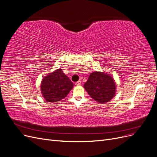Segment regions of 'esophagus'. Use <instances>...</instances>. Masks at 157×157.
I'll return each instance as SVG.
<instances>
[{"label": "esophagus", "mask_w": 157, "mask_h": 157, "mask_svg": "<svg viewBox=\"0 0 157 157\" xmlns=\"http://www.w3.org/2000/svg\"><path fill=\"white\" fill-rule=\"evenodd\" d=\"M76 86H79V85H80L81 84V81H80V80H78V82H75V84Z\"/></svg>", "instance_id": "1"}]
</instances>
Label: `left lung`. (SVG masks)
Wrapping results in <instances>:
<instances>
[{
	"instance_id": "8db88e82",
	"label": "left lung",
	"mask_w": 157,
	"mask_h": 157,
	"mask_svg": "<svg viewBox=\"0 0 157 157\" xmlns=\"http://www.w3.org/2000/svg\"><path fill=\"white\" fill-rule=\"evenodd\" d=\"M84 88L90 97L101 103L110 101L116 91L115 82L111 76L97 71L90 74Z\"/></svg>"
}]
</instances>
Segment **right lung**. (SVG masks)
<instances>
[{"label": "right lung", "mask_w": 157, "mask_h": 157, "mask_svg": "<svg viewBox=\"0 0 157 157\" xmlns=\"http://www.w3.org/2000/svg\"><path fill=\"white\" fill-rule=\"evenodd\" d=\"M73 83L61 69L49 73L42 80L41 92L46 101H59L67 96Z\"/></svg>", "instance_id": "right-lung-1"}]
</instances>
